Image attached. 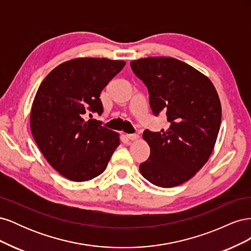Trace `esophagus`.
<instances>
[{"instance_id": "esophagus-1", "label": "esophagus", "mask_w": 251, "mask_h": 251, "mask_svg": "<svg viewBox=\"0 0 251 251\" xmlns=\"http://www.w3.org/2000/svg\"><path fill=\"white\" fill-rule=\"evenodd\" d=\"M126 138L134 141V140H138L139 139V136L137 134H127L126 135Z\"/></svg>"}]
</instances>
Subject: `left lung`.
Listing matches in <instances>:
<instances>
[{
	"instance_id": "8db88e82",
	"label": "left lung",
	"mask_w": 251,
	"mask_h": 251,
	"mask_svg": "<svg viewBox=\"0 0 251 251\" xmlns=\"http://www.w3.org/2000/svg\"><path fill=\"white\" fill-rule=\"evenodd\" d=\"M148 87L155 115L166 113L168 131L143 132L150 158L139 166L142 176L160 187H174L193 178L214 151L221 125V102L210 79L194 67L168 56L131 62Z\"/></svg>"
}]
</instances>
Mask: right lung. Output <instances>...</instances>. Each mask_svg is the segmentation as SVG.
Segmentation results:
<instances>
[{"instance_id":"right-lung-1","label":"right lung","mask_w":251,"mask_h":251,"mask_svg":"<svg viewBox=\"0 0 251 251\" xmlns=\"http://www.w3.org/2000/svg\"><path fill=\"white\" fill-rule=\"evenodd\" d=\"M125 65L104 57L73 58L55 67L37 90L30 113L32 136L49 164L68 180L100 176L120 144L117 132L85 115L102 113L101 91Z\"/></svg>"}]
</instances>
